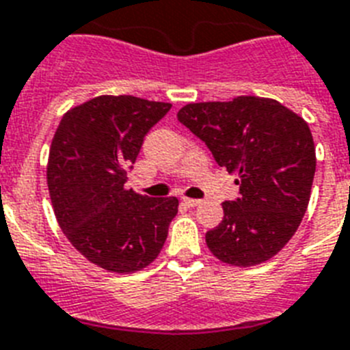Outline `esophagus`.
<instances>
[{
    "instance_id": "1",
    "label": "esophagus",
    "mask_w": 350,
    "mask_h": 350,
    "mask_svg": "<svg viewBox=\"0 0 350 350\" xmlns=\"http://www.w3.org/2000/svg\"><path fill=\"white\" fill-rule=\"evenodd\" d=\"M183 203L187 206H198L201 203V200H192V198H183Z\"/></svg>"
}]
</instances>
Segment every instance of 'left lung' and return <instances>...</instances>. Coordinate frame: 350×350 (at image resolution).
Instances as JSON below:
<instances>
[{"instance_id": "8db88e82", "label": "left lung", "mask_w": 350, "mask_h": 350, "mask_svg": "<svg viewBox=\"0 0 350 350\" xmlns=\"http://www.w3.org/2000/svg\"><path fill=\"white\" fill-rule=\"evenodd\" d=\"M178 120L239 178L241 196L224 201L223 221L204 235L208 250L239 268L269 260L295 235L311 198L317 152L308 122L252 95L187 104Z\"/></svg>"}]
</instances>
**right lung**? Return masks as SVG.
Wrapping results in <instances>:
<instances>
[{"label": "right lung", "mask_w": 350, "mask_h": 350, "mask_svg": "<svg viewBox=\"0 0 350 350\" xmlns=\"http://www.w3.org/2000/svg\"><path fill=\"white\" fill-rule=\"evenodd\" d=\"M172 107L100 95L68 109L53 135L46 181L57 223L77 252L111 273H135L160 255L176 198L126 189L144 136Z\"/></svg>", "instance_id": "obj_1"}]
</instances>
